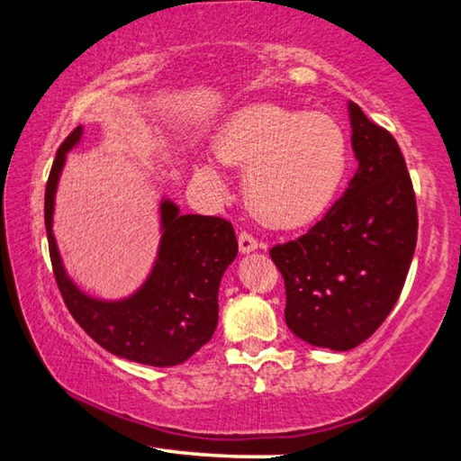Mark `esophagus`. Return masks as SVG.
Returning <instances> with one entry per match:
<instances>
[{"instance_id":"1","label":"esophagus","mask_w":461,"mask_h":461,"mask_svg":"<svg viewBox=\"0 0 461 461\" xmlns=\"http://www.w3.org/2000/svg\"><path fill=\"white\" fill-rule=\"evenodd\" d=\"M238 246H240L241 254H249V252H254V249L260 248L258 240H256L254 236H249V233H246V231H241L238 236Z\"/></svg>"}]
</instances>
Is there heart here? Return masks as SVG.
I'll return each mask as SVG.
<instances>
[{
	"mask_svg": "<svg viewBox=\"0 0 461 461\" xmlns=\"http://www.w3.org/2000/svg\"><path fill=\"white\" fill-rule=\"evenodd\" d=\"M223 165L246 168L244 194L258 220L296 228L325 212L348 170L346 131L331 115L275 104L240 109L215 138ZM197 175L217 194L225 183L213 162Z\"/></svg>",
	"mask_w": 461,
	"mask_h": 461,
	"instance_id": "heart-1",
	"label": "heart"
}]
</instances>
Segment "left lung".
Instances as JSON below:
<instances>
[{"mask_svg":"<svg viewBox=\"0 0 461 461\" xmlns=\"http://www.w3.org/2000/svg\"><path fill=\"white\" fill-rule=\"evenodd\" d=\"M357 170L305 236L275 246L288 330L346 352L368 339L399 301L417 246V203L401 148L348 101Z\"/></svg>","mask_w":461,"mask_h":461,"instance_id":"8db88e82","label":"left lung"}]
</instances>
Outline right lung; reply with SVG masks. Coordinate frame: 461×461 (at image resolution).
<instances>
[{
  "instance_id": "1",
  "label": "right lung",
  "mask_w": 461,
  "mask_h": 461,
  "mask_svg": "<svg viewBox=\"0 0 461 461\" xmlns=\"http://www.w3.org/2000/svg\"><path fill=\"white\" fill-rule=\"evenodd\" d=\"M81 138L83 126L60 144L44 197L46 236L62 299L75 321L113 356L156 368L189 360L213 338L220 319V283L238 256L231 223L221 217L183 215L173 199L162 197L158 252L144 283L122 299L85 293L68 276L52 231L62 168Z\"/></svg>"
}]
</instances>
